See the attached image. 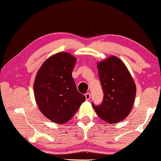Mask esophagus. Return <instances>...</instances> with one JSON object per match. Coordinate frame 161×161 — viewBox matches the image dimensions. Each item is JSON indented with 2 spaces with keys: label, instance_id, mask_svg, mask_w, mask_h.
<instances>
[{
  "label": "esophagus",
  "instance_id": "esophagus-1",
  "mask_svg": "<svg viewBox=\"0 0 161 161\" xmlns=\"http://www.w3.org/2000/svg\"><path fill=\"white\" fill-rule=\"evenodd\" d=\"M85 97H86V99L87 101H88V100L91 98V95H90V93H86V95H85Z\"/></svg>",
  "mask_w": 161,
  "mask_h": 161
}]
</instances>
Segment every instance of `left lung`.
Here are the masks:
<instances>
[{
  "mask_svg": "<svg viewBox=\"0 0 161 161\" xmlns=\"http://www.w3.org/2000/svg\"><path fill=\"white\" fill-rule=\"evenodd\" d=\"M104 100L99 106L92 104L101 119L117 123L130 114L136 94V86L126 66L119 58L110 56L97 63Z\"/></svg>",
  "mask_w": 161,
  "mask_h": 161,
  "instance_id": "left-lung-1",
  "label": "left lung"
}]
</instances>
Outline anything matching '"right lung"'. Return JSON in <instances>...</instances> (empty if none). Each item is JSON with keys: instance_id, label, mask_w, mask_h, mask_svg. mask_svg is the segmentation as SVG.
<instances>
[{"instance_id": "1", "label": "right lung", "mask_w": 161, "mask_h": 161, "mask_svg": "<svg viewBox=\"0 0 161 161\" xmlns=\"http://www.w3.org/2000/svg\"><path fill=\"white\" fill-rule=\"evenodd\" d=\"M75 63L69 53H57L43 63L35 79L37 105L46 118L57 124L69 121L86 101L72 76Z\"/></svg>"}]
</instances>
